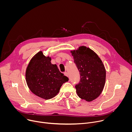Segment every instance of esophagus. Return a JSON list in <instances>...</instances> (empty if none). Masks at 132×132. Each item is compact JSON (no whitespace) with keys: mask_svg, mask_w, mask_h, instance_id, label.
<instances>
[{"mask_svg":"<svg viewBox=\"0 0 132 132\" xmlns=\"http://www.w3.org/2000/svg\"><path fill=\"white\" fill-rule=\"evenodd\" d=\"M64 75L65 76H67V77H68V72H64Z\"/></svg>","mask_w":132,"mask_h":132,"instance_id":"esophagus-1","label":"esophagus"}]
</instances>
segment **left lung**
<instances>
[{"mask_svg":"<svg viewBox=\"0 0 132 132\" xmlns=\"http://www.w3.org/2000/svg\"><path fill=\"white\" fill-rule=\"evenodd\" d=\"M79 71L80 80L75 86L78 97L90 102L97 98L104 88L106 70L98 55L85 46L70 52Z\"/></svg>","mask_w":132,"mask_h":132,"instance_id":"1","label":"left lung"}]
</instances>
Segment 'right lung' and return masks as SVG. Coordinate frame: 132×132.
<instances>
[{
    "label": "right lung",
    "instance_id": "1",
    "mask_svg": "<svg viewBox=\"0 0 132 132\" xmlns=\"http://www.w3.org/2000/svg\"><path fill=\"white\" fill-rule=\"evenodd\" d=\"M51 61L50 57H46L40 51L31 59L26 71V80L30 90L45 100L57 95L62 85L68 81L57 65Z\"/></svg>",
    "mask_w": 132,
    "mask_h": 132
}]
</instances>
